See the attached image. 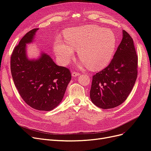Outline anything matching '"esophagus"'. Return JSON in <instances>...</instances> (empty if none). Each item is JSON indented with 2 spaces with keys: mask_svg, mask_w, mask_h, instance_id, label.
<instances>
[{
  "mask_svg": "<svg viewBox=\"0 0 151 151\" xmlns=\"http://www.w3.org/2000/svg\"><path fill=\"white\" fill-rule=\"evenodd\" d=\"M79 76H80V74H79V73H78V72H74V71L72 72V76L73 77H75Z\"/></svg>",
  "mask_w": 151,
  "mask_h": 151,
  "instance_id": "obj_1",
  "label": "esophagus"
}]
</instances>
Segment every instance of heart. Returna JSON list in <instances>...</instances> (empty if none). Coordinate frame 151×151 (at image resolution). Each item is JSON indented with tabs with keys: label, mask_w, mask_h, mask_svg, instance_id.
Wrapping results in <instances>:
<instances>
[{
	"label": "heart",
	"mask_w": 151,
	"mask_h": 151,
	"mask_svg": "<svg viewBox=\"0 0 151 151\" xmlns=\"http://www.w3.org/2000/svg\"><path fill=\"white\" fill-rule=\"evenodd\" d=\"M65 42L58 38L54 51L58 60L67 65L74 57V50L82 63L90 69L99 70L111 62L116 47V37L113 32L96 25L89 24L70 28L64 32Z\"/></svg>",
	"instance_id": "b5f03b06"
}]
</instances>
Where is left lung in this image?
Instances as JSON below:
<instances>
[{
    "label": "left lung",
    "instance_id": "obj_1",
    "mask_svg": "<svg viewBox=\"0 0 151 151\" xmlns=\"http://www.w3.org/2000/svg\"><path fill=\"white\" fill-rule=\"evenodd\" d=\"M122 40L109 65L93 76L90 98L96 106L110 109L125 101L137 77V62L133 39L122 31Z\"/></svg>",
    "mask_w": 151,
    "mask_h": 151
}]
</instances>
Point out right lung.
Returning a JSON list of instances; mask_svg holds the SVG:
<instances>
[{
  "mask_svg": "<svg viewBox=\"0 0 151 151\" xmlns=\"http://www.w3.org/2000/svg\"><path fill=\"white\" fill-rule=\"evenodd\" d=\"M38 28L31 30L14 49L11 70L21 98L29 106L40 111H51L61 103L71 74L68 68L58 66L42 52L38 58H29L26 45L34 42Z\"/></svg>",
  "mask_w": 151,
  "mask_h": 151,
  "instance_id": "right-lung-1",
  "label": "right lung"
}]
</instances>
